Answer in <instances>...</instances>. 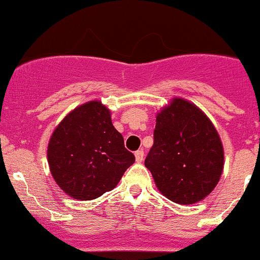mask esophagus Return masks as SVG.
Instances as JSON below:
<instances>
[{
  "label": "esophagus",
  "mask_w": 260,
  "mask_h": 260,
  "mask_svg": "<svg viewBox=\"0 0 260 260\" xmlns=\"http://www.w3.org/2000/svg\"><path fill=\"white\" fill-rule=\"evenodd\" d=\"M135 156H136V161L142 162L143 161V156H145V152H143L142 149H138V151L135 152Z\"/></svg>",
  "instance_id": "obj_1"
}]
</instances>
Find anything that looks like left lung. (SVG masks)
<instances>
[{
  "label": "left lung",
  "mask_w": 260,
  "mask_h": 260,
  "mask_svg": "<svg viewBox=\"0 0 260 260\" xmlns=\"http://www.w3.org/2000/svg\"><path fill=\"white\" fill-rule=\"evenodd\" d=\"M145 166L162 195L191 205L204 200L219 182L224 148L206 114L191 102L174 98L157 113Z\"/></svg>",
  "instance_id": "left-lung-1"
}]
</instances>
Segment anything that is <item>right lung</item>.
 Segmentation results:
<instances>
[{
  "label": "right lung",
  "mask_w": 260,
  "mask_h": 260,
  "mask_svg": "<svg viewBox=\"0 0 260 260\" xmlns=\"http://www.w3.org/2000/svg\"><path fill=\"white\" fill-rule=\"evenodd\" d=\"M111 111L98 101L77 107L50 137L48 162L59 187L77 200H93L113 190L135 162Z\"/></svg>",
  "instance_id": "add662e5"
}]
</instances>
